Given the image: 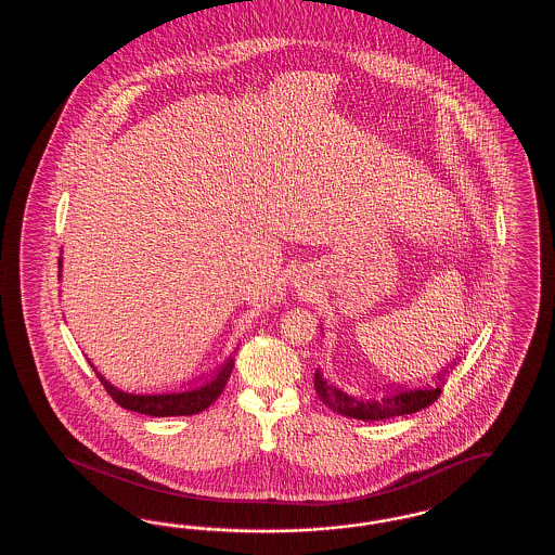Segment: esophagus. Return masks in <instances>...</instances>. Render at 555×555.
Segmentation results:
<instances>
[{
  "label": "esophagus",
  "mask_w": 555,
  "mask_h": 555,
  "mask_svg": "<svg viewBox=\"0 0 555 555\" xmlns=\"http://www.w3.org/2000/svg\"><path fill=\"white\" fill-rule=\"evenodd\" d=\"M297 287H304V289H301V291H308V293H312V291H310V283H306V281H304V279H301V281H299V285H297Z\"/></svg>",
  "instance_id": "obj_1"
}]
</instances>
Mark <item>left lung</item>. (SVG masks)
Here are the masks:
<instances>
[{
    "instance_id": "obj_1",
    "label": "left lung",
    "mask_w": 555,
    "mask_h": 555,
    "mask_svg": "<svg viewBox=\"0 0 555 555\" xmlns=\"http://www.w3.org/2000/svg\"><path fill=\"white\" fill-rule=\"evenodd\" d=\"M453 366V364H451ZM449 372L443 370V374ZM443 374H437V385L435 387H418V389H405L393 385L387 387V393L376 399H362V397L349 396L341 389H337L335 385L326 383V378L322 376V372L317 370L314 374V387H317L318 397L322 403H326L333 412L347 416V418H356V421H387V418H396V416H405V414H414L421 412L426 405H430L437 397L441 396V383H443Z\"/></svg>"
}]
</instances>
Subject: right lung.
<instances>
[{
	"mask_svg": "<svg viewBox=\"0 0 555 555\" xmlns=\"http://www.w3.org/2000/svg\"><path fill=\"white\" fill-rule=\"evenodd\" d=\"M62 268V262H60ZM235 366V358L229 356L227 362L220 369L214 372L210 380H206L202 387H195L191 391H179V393H158V396H134V393H127L116 389L114 385H109L106 378L95 370L98 378L102 380V385L106 387L107 393L112 399L122 405L125 410H131L137 414H145V416H156V418H164V416H193L204 412L206 408H210V403L216 401V397L222 393L231 372Z\"/></svg>",
	"mask_w": 555,
	"mask_h": 555,
	"instance_id": "obj_1",
	"label": "right lung"
}]
</instances>
